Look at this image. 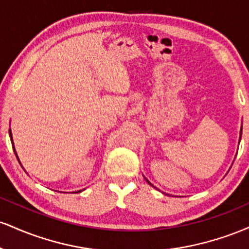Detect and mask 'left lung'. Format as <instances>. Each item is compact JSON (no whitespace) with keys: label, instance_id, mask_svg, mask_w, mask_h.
I'll return each mask as SVG.
<instances>
[{"label":"left lung","instance_id":"8db88e82","mask_svg":"<svg viewBox=\"0 0 249 249\" xmlns=\"http://www.w3.org/2000/svg\"><path fill=\"white\" fill-rule=\"evenodd\" d=\"M241 133H242V130H241V131H240V139H241ZM146 181L148 182V184H150V185H151V182H150V181H148V180H146Z\"/></svg>","mask_w":249,"mask_h":249}]
</instances>
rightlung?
<instances>
[{"instance_id": "obj_1", "label": "right lung", "mask_w": 249, "mask_h": 249, "mask_svg": "<svg viewBox=\"0 0 249 249\" xmlns=\"http://www.w3.org/2000/svg\"><path fill=\"white\" fill-rule=\"evenodd\" d=\"M9 134H10V141H11V144H13V146H14V142H13V136H11V131H10V130H9ZM14 151H15V147H14ZM15 154H16V157H17L16 151H15ZM17 159H18V157H17ZM77 192H81V191H77Z\"/></svg>"}]
</instances>
